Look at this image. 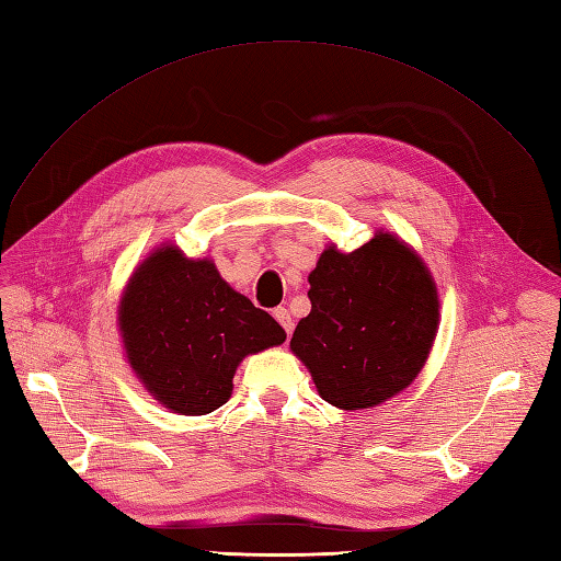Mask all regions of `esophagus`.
<instances>
[{
    "mask_svg": "<svg viewBox=\"0 0 561 561\" xmlns=\"http://www.w3.org/2000/svg\"><path fill=\"white\" fill-rule=\"evenodd\" d=\"M273 317H276V321L283 325V331L285 333H293V317H290V311L285 309V307H278V309H273Z\"/></svg>",
    "mask_w": 561,
    "mask_h": 561,
    "instance_id": "34e87169",
    "label": "esophagus"
}]
</instances>
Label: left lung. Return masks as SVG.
<instances>
[{"instance_id": "8db88e82", "label": "left lung", "mask_w": 561, "mask_h": 561, "mask_svg": "<svg viewBox=\"0 0 561 561\" xmlns=\"http://www.w3.org/2000/svg\"><path fill=\"white\" fill-rule=\"evenodd\" d=\"M309 285L311 311L290 350L321 400L357 412L414 383L438 335L440 297L412 244L383 228L354 252L331 242Z\"/></svg>"}]
</instances>
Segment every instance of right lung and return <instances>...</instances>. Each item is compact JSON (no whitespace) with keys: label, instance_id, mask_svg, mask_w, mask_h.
<instances>
[{"label":"right lung","instance_id":"right-lung-1","mask_svg":"<svg viewBox=\"0 0 561 561\" xmlns=\"http://www.w3.org/2000/svg\"><path fill=\"white\" fill-rule=\"evenodd\" d=\"M116 313L135 378L183 416L226 404L240 362L285 343L278 321L230 288L209 256L193 259L171 242L133 268Z\"/></svg>","mask_w":561,"mask_h":561}]
</instances>
